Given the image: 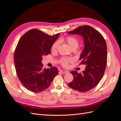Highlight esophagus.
<instances>
[{"mask_svg":"<svg viewBox=\"0 0 121 121\" xmlns=\"http://www.w3.org/2000/svg\"><path fill=\"white\" fill-rule=\"evenodd\" d=\"M60 72L62 73H63V74H67V73H69V71H67V70H61Z\"/></svg>","mask_w":121,"mask_h":121,"instance_id":"esophagus-1","label":"esophagus"}]
</instances>
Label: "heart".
I'll return each instance as SVG.
<instances>
[{
	"label": "heart",
	"mask_w": 121,
	"mask_h": 121,
	"mask_svg": "<svg viewBox=\"0 0 121 121\" xmlns=\"http://www.w3.org/2000/svg\"><path fill=\"white\" fill-rule=\"evenodd\" d=\"M64 41L68 44L69 48L71 49H76L79 46L78 40L76 37H73V36H69V37H66L64 39ZM58 45H59V42H55L52 46V50L53 51V52L56 51L58 48ZM71 61V58L67 57H63L60 60V63L64 67H67L69 64L70 63Z\"/></svg>",
	"instance_id": "b5f03b06"
}]
</instances>
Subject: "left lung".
I'll return each mask as SVG.
<instances>
[{"instance_id":"8db88e82","label":"left lung","mask_w":121,"mask_h":121,"mask_svg":"<svg viewBox=\"0 0 121 121\" xmlns=\"http://www.w3.org/2000/svg\"><path fill=\"white\" fill-rule=\"evenodd\" d=\"M81 36L84 39V49L80 55L81 64L86 65L82 74L73 71V81L68 84L71 88L85 92L95 87L104 74L107 63V47L103 36L89 26L84 25L68 32Z\"/></svg>"}]
</instances>
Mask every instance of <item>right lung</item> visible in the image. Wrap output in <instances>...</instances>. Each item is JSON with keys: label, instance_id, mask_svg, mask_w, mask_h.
<instances>
[{"label": "right lung", "instance_id": "1", "mask_svg": "<svg viewBox=\"0 0 121 121\" xmlns=\"http://www.w3.org/2000/svg\"><path fill=\"white\" fill-rule=\"evenodd\" d=\"M59 35H48L34 29L24 34L17 43L14 53L17 74L24 87L32 92L38 93L47 89L58 74L56 67L45 69L41 61L50 53Z\"/></svg>", "mask_w": 121, "mask_h": 121}]
</instances>
